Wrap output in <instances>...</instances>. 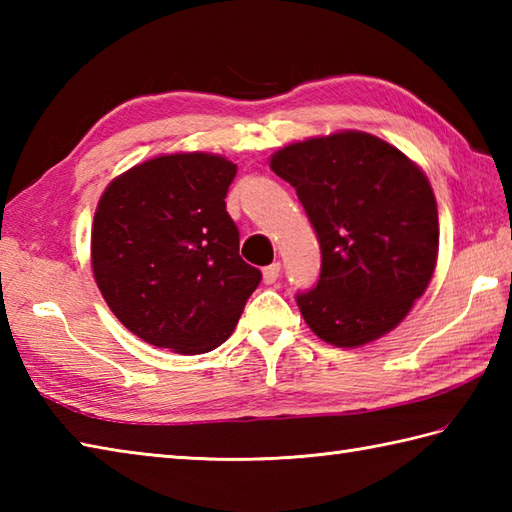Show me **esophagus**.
I'll use <instances>...</instances> for the list:
<instances>
[{"label":"esophagus","mask_w":512,"mask_h":512,"mask_svg":"<svg viewBox=\"0 0 512 512\" xmlns=\"http://www.w3.org/2000/svg\"><path fill=\"white\" fill-rule=\"evenodd\" d=\"M279 268H282V266H279L277 262L264 268V284H268V286H270V284H275V282H277V279H279Z\"/></svg>","instance_id":"1"}]
</instances>
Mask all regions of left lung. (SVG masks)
<instances>
[{"label":"left lung","mask_w":512,"mask_h":512,"mask_svg":"<svg viewBox=\"0 0 512 512\" xmlns=\"http://www.w3.org/2000/svg\"><path fill=\"white\" fill-rule=\"evenodd\" d=\"M270 168L297 190L322 248L317 286L297 293L308 328L339 348L393 330L437 264V202L422 168L362 130L288 144Z\"/></svg>","instance_id":"1"}]
</instances>
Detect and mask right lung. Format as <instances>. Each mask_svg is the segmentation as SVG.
Instances as JSON below:
<instances>
[{"mask_svg": "<svg viewBox=\"0 0 512 512\" xmlns=\"http://www.w3.org/2000/svg\"><path fill=\"white\" fill-rule=\"evenodd\" d=\"M237 166L173 153L115 177L99 197L90 262L108 308L130 333L202 355L233 333L262 273L239 257L226 213Z\"/></svg>", "mask_w": 512, "mask_h": 512, "instance_id": "add662e5", "label": "right lung"}]
</instances>
